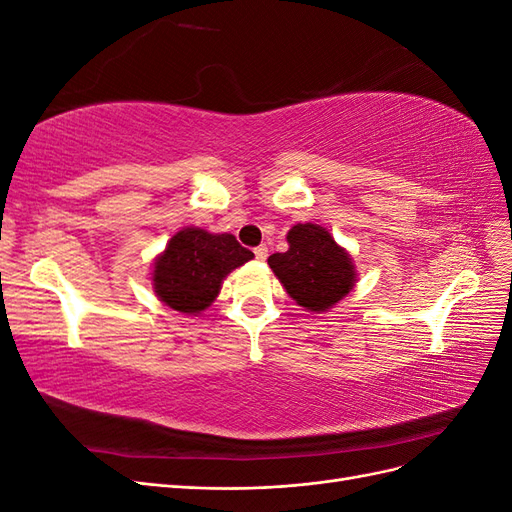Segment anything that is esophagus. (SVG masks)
Segmentation results:
<instances>
[{
    "mask_svg": "<svg viewBox=\"0 0 512 512\" xmlns=\"http://www.w3.org/2000/svg\"><path fill=\"white\" fill-rule=\"evenodd\" d=\"M254 256H256V260H267V256H269V247L262 243V245H258V247H254Z\"/></svg>",
    "mask_w": 512,
    "mask_h": 512,
    "instance_id": "esophagus-1",
    "label": "esophagus"
}]
</instances>
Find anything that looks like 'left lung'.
<instances>
[{"label":"left lung","mask_w":512,"mask_h":512,"mask_svg":"<svg viewBox=\"0 0 512 512\" xmlns=\"http://www.w3.org/2000/svg\"><path fill=\"white\" fill-rule=\"evenodd\" d=\"M288 252L269 256V267L290 297L309 312H327L354 286L350 256L318 224H297L288 232Z\"/></svg>","instance_id":"obj_1"}]
</instances>
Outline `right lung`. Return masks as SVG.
<instances>
[{"label": "right lung", "instance_id": "right-lung-1", "mask_svg": "<svg viewBox=\"0 0 512 512\" xmlns=\"http://www.w3.org/2000/svg\"><path fill=\"white\" fill-rule=\"evenodd\" d=\"M254 254L232 235L183 228L153 265L158 297L183 314H200L218 297L224 277Z\"/></svg>", "mask_w": 512, "mask_h": 512}]
</instances>
